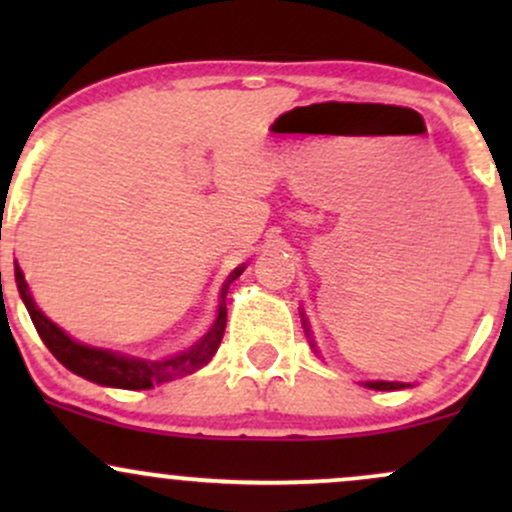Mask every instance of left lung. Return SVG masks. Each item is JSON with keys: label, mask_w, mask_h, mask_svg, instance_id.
<instances>
[{"label": "left lung", "mask_w": 512, "mask_h": 512, "mask_svg": "<svg viewBox=\"0 0 512 512\" xmlns=\"http://www.w3.org/2000/svg\"><path fill=\"white\" fill-rule=\"evenodd\" d=\"M366 385L373 387V390H402V387H407L404 383H383V380H378V383H366Z\"/></svg>", "instance_id": "8db88e82"}]
</instances>
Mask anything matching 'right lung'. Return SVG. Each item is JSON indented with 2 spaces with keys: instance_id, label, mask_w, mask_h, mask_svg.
I'll return each mask as SVG.
<instances>
[{
  "instance_id": "obj_1",
  "label": "right lung",
  "mask_w": 512,
  "mask_h": 512,
  "mask_svg": "<svg viewBox=\"0 0 512 512\" xmlns=\"http://www.w3.org/2000/svg\"><path fill=\"white\" fill-rule=\"evenodd\" d=\"M16 286H19V293L26 303L28 315H31L35 330H38L40 339H43L45 346L52 351V356L62 363L64 368H69L72 373L81 375V378L91 380V383L98 385H110V387H122V390H146V387H154L156 383H166V380L178 378V375H187L192 370L202 368L204 363L211 361V356L219 349L223 330H226V293L228 286L243 274V267L233 269L231 276L226 279L221 289V303H219V317H216L214 327L204 334V339L192 346L185 354L168 358V361H156L146 363L142 358H127L120 354H113V351L105 349H93V346H84L74 339H69L55 322H50L48 317L38 310V305L33 303L31 291H28L26 279H23L21 267L16 264Z\"/></svg>"
}]
</instances>
